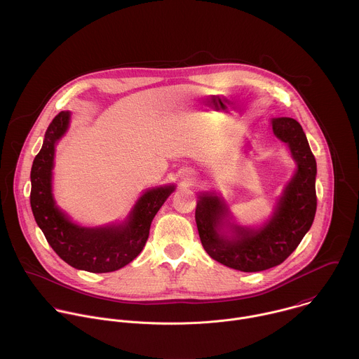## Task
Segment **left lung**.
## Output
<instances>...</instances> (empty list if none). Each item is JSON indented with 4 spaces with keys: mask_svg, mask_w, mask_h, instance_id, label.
Returning <instances> with one entry per match:
<instances>
[{
    "mask_svg": "<svg viewBox=\"0 0 359 359\" xmlns=\"http://www.w3.org/2000/svg\"><path fill=\"white\" fill-rule=\"evenodd\" d=\"M273 134L290 148L297 171L285 189L272 219L261 229L233 225V238L219 233L228 210L217 196L202 195L195 219L207 255L225 266L258 272L282 264L311 228L316 211V161L302 126L290 117L272 120Z\"/></svg>",
    "mask_w": 359,
    "mask_h": 359,
    "instance_id": "1",
    "label": "left lung"
}]
</instances>
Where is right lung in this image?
I'll return each mask as SVG.
<instances>
[{
    "label": "right lung",
    "instance_id": "add662e5",
    "mask_svg": "<svg viewBox=\"0 0 359 359\" xmlns=\"http://www.w3.org/2000/svg\"><path fill=\"white\" fill-rule=\"evenodd\" d=\"M70 113L60 111L47 128L41 151L32 165L30 205L37 225L53 252L73 268L104 273L123 268L147 245L152 219L174 187L148 191L124 225L81 228L70 222L52 199L51 177L56 141L66 133Z\"/></svg>",
    "mask_w": 359,
    "mask_h": 359
}]
</instances>
